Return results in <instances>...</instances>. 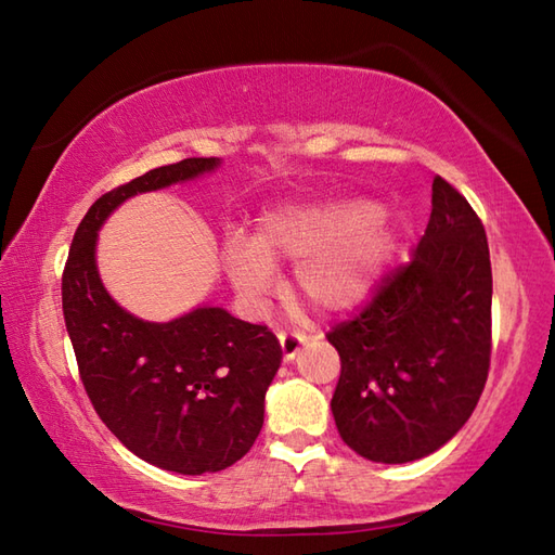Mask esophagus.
<instances>
[{"instance_id":"obj_1","label":"esophagus","mask_w":555,"mask_h":555,"mask_svg":"<svg viewBox=\"0 0 555 555\" xmlns=\"http://www.w3.org/2000/svg\"><path fill=\"white\" fill-rule=\"evenodd\" d=\"M279 344H281V352H284V360L291 362L298 358V352L305 346V338L300 334H288V332H281L279 334Z\"/></svg>"}]
</instances>
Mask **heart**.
Returning a JSON list of instances; mask_svg holds the SVG:
<instances>
[{
	"mask_svg": "<svg viewBox=\"0 0 555 555\" xmlns=\"http://www.w3.org/2000/svg\"><path fill=\"white\" fill-rule=\"evenodd\" d=\"M396 229L384 209L360 197L293 203L267 211L255 241L227 247L233 286L247 298L264 296L276 262H296V281L312 308L344 312L370 296L391 257Z\"/></svg>",
	"mask_w": 555,
	"mask_h": 555,
	"instance_id": "obj_1",
	"label": "heart"
}]
</instances>
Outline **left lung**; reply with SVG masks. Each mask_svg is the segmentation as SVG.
<instances>
[{
  "instance_id": "left-lung-1",
  "label": "left lung",
  "mask_w": 555,
  "mask_h": 555,
  "mask_svg": "<svg viewBox=\"0 0 555 555\" xmlns=\"http://www.w3.org/2000/svg\"><path fill=\"white\" fill-rule=\"evenodd\" d=\"M326 338L340 356L336 427L362 457L420 460L473 415L491 362V259L485 223L441 176L410 262Z\"/></svg>"
}]
</instances>
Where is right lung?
I'll return each mask as SVG.
<instances>
[{
	"label": "right lung",
	"instance_id": "right-lung-1",
	"mask_svg": "<svg viewBox=\"0 0 555 555\" xmlns=\"http://www.w3.org/2000/svg\"><path fill=\"white\" fill-rule=\"evenodd\" d=\"M215 167L217 157H191L104 193L78 223L62 276L66 332L92 408L128 451L179 475L219 473L250 451L281 346L267 326L221 308L167 324L138 320L104 291L95 243L124 199Z\"/></svg>",
	"mask_w": 555,
	"mask_h": 555
}]
</instances>
